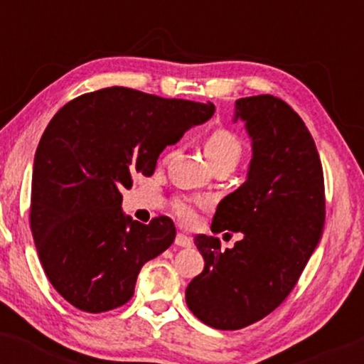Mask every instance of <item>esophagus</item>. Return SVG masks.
<instances>
[{"mask_svg": "<svg viewBox=\"0 0 364 364\" xmlns=\"http://www.w3.org/2000/svg\"><path fill=\"white\" fill-rule=\"evenodd\" d=\"M174 243H176L178 246H181V248H190L191 240L186 235H181V232H179V235L176 236V241H174Z\"/></svg>", "mask_w": 364, "mask_h": 364, "instance_id": "1", "label": "esophagus"}]
</instances>
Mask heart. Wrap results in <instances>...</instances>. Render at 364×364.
Returning <instances> with one entry per match:
<instances>
[{
    "mask_svg": "<svg viewBox=\"0 0 364 364\" xmlns=\"http://www.w3.org/2000/svg\"><path fill=\"white\" fill-rule=\"evenodd\" d=\"M205 154L214 168H232L240 164L243 157V144L231 129H214L205 139ZM169 159V156L166 157ZM207 202L193 196H176L173 200V210L178 219L185 224H193L198 208H203Z\"/></svg>",
    "mask_w": 364,
    "mask_h": 364,
    "instance_id": "heart-1",
    "label": "heart"
}]
</instances>
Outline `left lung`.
<instances>
[{
	"mask_svg": "<svg viewBox=\"0 0 364 364\" xmlns=\"http://www.w3.org/2000/svg\"><path fill=\"white\" fill-rule=\"evenodd\" d=\"M253 141L248 179L217 205L212 232H243L235 248L195 236L205 267L186 304L208 327L245 328L265 318L294 286L325 225V183L315 140L287 102L270 94L236 101Z\"/></svg>",
	"mask_w": 364,
	"mask_h": 364,
	"instance_id": "obj_1",
	"label": "left lung"
}]
</instances>
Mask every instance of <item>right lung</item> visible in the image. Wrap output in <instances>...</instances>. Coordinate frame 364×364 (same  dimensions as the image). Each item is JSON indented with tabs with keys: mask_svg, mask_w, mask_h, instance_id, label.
Masks as SVG:
<instances>
[{
	"mask_svg": "<svg viewBox=\"0 0 364 364\" xmlns=\"http://www.w3.org/2000/svg\"><path fill=\"white\" fill-rule=\"evenodd\" d=\"M212 102L107 87L66 102L36 152L31 231L49 282L78 310L123 306L145 262L169 248L176 228L121 212L133 176H152L166 145L212 118Z\"/></svg>",
	"mask_w": 364,
	"mask_h": 364,
	"instance_id": "1",
	"label": "right lung"
}]
</instances>
